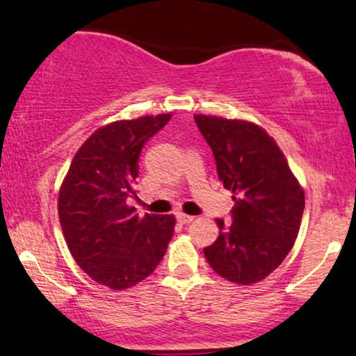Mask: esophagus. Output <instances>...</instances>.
<instances>
[{
	"label": "esophagus",
	"instance_id": "1",
	"mask_svg": "<svg viewBox=\"0 0 356 356\" xmlns=\"http://www.w3.org/2000/svg\"><path fill=\"white\" fill-rule=\"evenodd\" d=\"M177 220L179 223H183V225H186V223H191L194 220V217L193 216H186V213L179 212V213H177Z\"/></svg>",
	"mask_w": 356,
	"mask_h": 356
}]
</instances>
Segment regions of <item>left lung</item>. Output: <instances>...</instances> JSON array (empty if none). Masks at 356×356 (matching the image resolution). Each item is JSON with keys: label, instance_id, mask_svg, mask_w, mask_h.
Returning a JSON list of instances; mask_svg holds the SVG:
<instances>
[{"label": "left lung", "instance_id": "obj_1", "mask_svg": "<svg viewBox=\"0 0 356 356\" xmlns=\"http://www.w3.org/2000/svg\"><path fill=\"white\" fill-rule=\"evenodd\" d=\"M211 145L218 179L233 193L232 223L217 218L220 235L204 256L236 285L264 280L282 264L298 236L305 191L275 139L246 120L194 115Z\"/></svg>", "mask_w": 356, "mask_h": 356}]
</instances>
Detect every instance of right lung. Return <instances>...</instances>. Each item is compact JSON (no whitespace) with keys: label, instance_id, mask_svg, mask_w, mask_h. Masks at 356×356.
Instances as JSON below:
<instances>
[{"label":"right lung","instance_id":"1","mask_svg":"<svg viewBox=\"0 0 356 356\" xmlns=\"http://www.w3.org/2000/svg\"><path fill=\"white\" fill-rule=\"evenodd\" d=\"M172 113L120 120L92 133L77 150L58 194V217L77 266L111 290L131 289L162 261L175 232L173 216L126 204L134 194L144 144Z\"/></svg>","mask_w":356,"mask_h":356}]
</instances>
